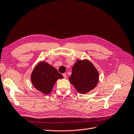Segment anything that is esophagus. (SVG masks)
<instances>
[{
    "label": "esophagus",
    "instance_id": "1",
    "mask_svg": "<svg viewBox=\"0 0 134 134\" xmlns=\"http://www.w3.org/2000/svg\"><path fill=\"white\" fill-rule=\"evenodd\" d=\"M63 77H64V79H66V74H65V73H64V74H63Z\"/></svg>",
    "mask_w": 134,
    "mask_h": 134
}]
</instances>
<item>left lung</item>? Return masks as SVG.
Returning a JSON list of instances; mask_svg holds the SVG:
<instances>
[{
	"label": "left lung",
	"mask_w": 134,
	"mask_h": 134,
	"mask_svg": "<svg viewBox=\"0 0 134 134\" xmlns=\"http://www.w3.org/2000/svg\"><path fill=\"white\" fill-rule=\"evenodd\" d=\"M69 80L79 93L86 94L97 86L99 72L88 60H77L72 67V72Z\"/></svg>",
	"instance_id": "1"
}]
</instances>
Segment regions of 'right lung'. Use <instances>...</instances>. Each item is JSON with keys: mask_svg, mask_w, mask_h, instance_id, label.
I'll return each mask as SVG.
<instances>
[{"mask_svg": "<svg viewBox=\"0 0 134 134\" xmlns=\"http://www.w3.org/2000/svg\"><path fill=\"white\" fill-rule=\"evenodd\" d=\"M63 77L56 69L44 62L38 64L31 75V82L34 87L45 94L52 91L57 80Z\"/></svg>", "mask_w": 134, "mask_h": 134, "instance_id": "add662e5", "label": "right lung"}]
</instances>
